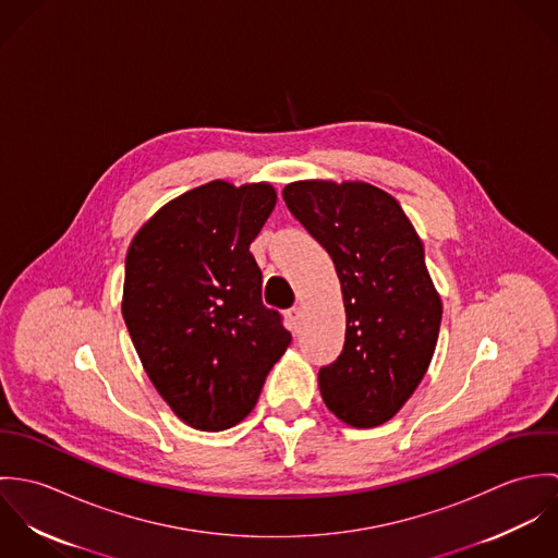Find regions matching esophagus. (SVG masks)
<instances>
[{
  "label": "esophagus",
  "instance_id": "34e87169",
  "mask_svg": "<svg viewBox=\"0 0 558 558\" xmlns=\"http://www.w3.org/2000/svg\"><path fill=\"white\" fill-rule=\"evenodd\" d=\"M288 318H290V324H292L294 328H299L301 318H303V310H301V307H292V310H288Z\"/></svg>",
  "mask_w": 558,
  "mask_h": 558
}]
</instances>
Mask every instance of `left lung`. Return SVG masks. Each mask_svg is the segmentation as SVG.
Here are the masks:
<instances>
[{
	"label": "left lung",
	"instance_id": "obj_1",
	"mask_svg": "<svg viewBox=\"0 0 558 558\" xmlns=\"http://www.w3.org/2000/svg\"><path fill=\"white\" fill-rule=\"evenodd\" d=\"M283 199L332 257L343 294L345 343L319 369V396L345 425H383L416 391L438 341L442 301L423 242L398 199L367 182L299 180Z\"/></svg>",
	"mask_w": 558,
	"mask_h": 558
}]
</instances>
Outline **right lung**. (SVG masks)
<instances>
[{
	"mask_svg": "<svg viewBox=\"0 0 558 558\" xmlns=\"http://www.w3.org/2000/svg\"><path fill=\"white\" fill-rule=\"evenodd\" d=\"M275 204L268 182L213 180L167 202L129 246V335L160 398L195 429L240 423L292 341L262 303L248 251Z\"/></svg>",
	"mask_w": 558,
	"mask_h": 558,
	"instance_id": "add662e5",
	"label": "right lung"
}]
</instances>
